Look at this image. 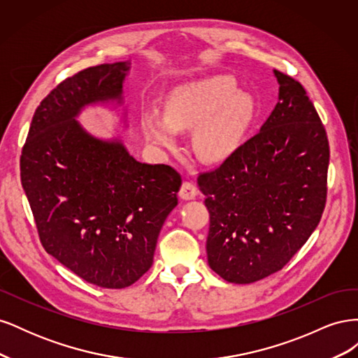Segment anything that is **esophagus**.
Wrapping results in <instances>:
<instances>
[{"label": "esophagus", "instance_id": "obj_1", "mask_svg": "<svg viewBox=\"0 0 358 358\" xmlns=\"http://www.w3.org/2000/svg\"><path fill=\"white\" fill-rule=\"evenodd\" d=\"M196 196H197V187L194 185L192 182H183L179 191V197L182 200H192Z\"/></svg>", "mask_w": 358, "mask_h": 358}]
</instances>
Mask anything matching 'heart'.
I'll list each match as a JSON object with an SVG mask.
<instances>
[{
	"instance_id": "obj_1",
	"label": "heart",
	"mask_w": 358,
	"mask_h": 358,
	"mask_svg": "<svg viewBox=\"0 0 358 358\" xmlns=\"http://www.w3.org/2000/svg\"><path fill=\"white\" fill-rule=\"evenodd\" d=\"M252 113V99L236 91L231 76H212L179 86L166 101V117L146 112L140 125L149 143L166 149L176 148L178 131L194 128V152L218 162L241 145Z\"/></svg>"
}]
</instances>
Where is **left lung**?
<instances>
[{"label":"left lung","instance_id":"obj_1","mask_svg":"<svg viewBox=\"0 0 358 358\" xmlns=\"http://www.w3.org/2000/svg\"><path fill=\"white\" fill-rule=\"evenodd\" d=\"M275 76L279 101L259 133L197 179L210 215L209 266L233 284L279 272L326 208V128L301 83L282 71Z\"/></svg>","mask_w":358,"mask_h":358}]
</instances>
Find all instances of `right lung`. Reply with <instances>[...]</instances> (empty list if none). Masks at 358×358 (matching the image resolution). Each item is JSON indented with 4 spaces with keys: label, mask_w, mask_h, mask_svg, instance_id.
Returning a JSON list of instances; mask_svg holds the SVG:
<instances>
[{
    "label": "right lung",
    "mask_w": 358,
    "mask_h": 358,
    "mask_svg": "<svg viewBox=\"0 0 358 358\" xmlns=\"http://www.w3.org/2000/svg\"><path fill=\"white\" fill-rule=\"evenodd\" d=\"M128 70L101 64L61 82L36 109L20 155L43 248L86 282L115 289L152 266L182 185L173 167L138 162L119 140L95 138L76 121L85 106L121 103Z\"/></svg>",
    "instance_id": "right-lung-1"
}]
</instances>
